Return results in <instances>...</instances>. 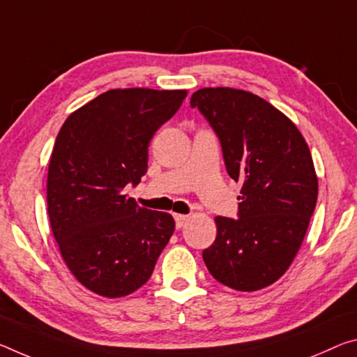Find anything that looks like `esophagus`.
<instances>
[{"label": "esophagus", "instance_id": "esophagus-1", "mask_svg": "<svg viewBox=\"0 0 357 357\" xmlns=\"http://www.w3.org/2000/svg\"><path fill=\"white\" fill-rule=\"evenodd\" d=\"M189 216H185V214H174V222H176V229H181L183 225L188 222Z\"/></svg>", "mask_w": 357, "mask_h": 357}]
</instances>
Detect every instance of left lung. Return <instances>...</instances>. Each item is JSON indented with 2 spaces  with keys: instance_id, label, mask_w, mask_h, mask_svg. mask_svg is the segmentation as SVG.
Masks as SVG:
<instances>
[{
  "instance_id": "8db88e82",
  "label": "left lung",
  "mask_w": 357,
  "mask_h": 357,
  "mask_svg": "<svg viewBox=\"0 0 357 357\" xmlns=\"http://www.w3.org/2000/svg\"><path fill=\"white\" fill-rule=\"evenodd\" d=\"M190 106L218 135L229 176L243 184L238 219H214L218 235L203 260L231 289H264L289 268L318 200L308 144L281 111L245 90L200 89Z\"/></svg>"
}]
</instances>
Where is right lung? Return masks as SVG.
<instances>
[{"mask_svg":"<svg viewBox=\"0 0 357 357\" xmlns=\"http://www.w3.org/2000/svg\"><path fill=\"white\" fill-rule=\"evenodd\" d=\"M185 90L114 89L66 119L47 173V213L61 257L98 296L135 292L172 238V214L122 194L148 172L152 137L183 105Z\"/></svg>","mask_w":357,"mask_h":357,"instance_id":"1","label":"right lung"}]
</instances>
